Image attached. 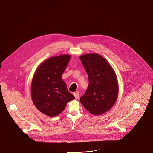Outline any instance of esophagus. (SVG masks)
<instances>
[{
	"label": "esophagus",
	"mask_w": 153,
	"mask_h": 153,
	"mask_svg": "<svg viewBox=\"0 0 153 153\" xmlns=\"http://www.w3.org/2000/svg\"><path fill=\"white\" fill-rule=\"evenodd\" d=\"M73 95H74V96L75 97V98H76V99L79 98V96H80V94H79V93H74Z\"/></svg>",
	"instance_id": "esophagus-1"
}]
</instances>
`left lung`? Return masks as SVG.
<instances>
[{"mask_svg":"<svg viewBox=\"0 0 153 153\" xmlns=\"http://www.w3.org/2000/svg\"><path fill=\"white\" fill-rule=\"evenodd\" d=\"M80 59L89 82L80 102L91 114L102 115L108 111L117 101L119 88L116 74L108 61L99 54L83 55Z\"/></svg>","mask_w":153,"mask_h":153,"instance_id":"1","label":"left lung"}]
</instances>
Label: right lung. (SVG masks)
<instances>
[{
  "mask_svg": "<svg viewBox=\"0 0 153 153\" xmlns=\"http://www.w3.org/2000/svg\"><path fill=\"white\" fill-rule=\"evenodd\" d=\"M71 58L69 55L50 58L35 71L31 83V98L35 107L46 115H58L67 103L75 98L62 80Z\"/></svg>",
  "mask_w": 153,
  "mask_h": 153,
  "instance_id": "1",
  "label": "right lung"
}]
</instances>
